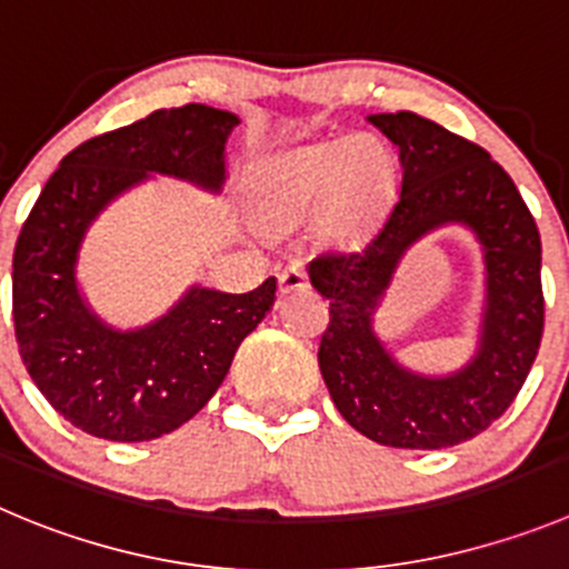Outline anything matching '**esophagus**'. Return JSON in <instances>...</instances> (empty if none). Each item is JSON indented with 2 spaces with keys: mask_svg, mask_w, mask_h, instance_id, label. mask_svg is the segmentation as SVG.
<instances>
[{
  "mask_svg": "<svg viewBox=\"0 0 569 569\" xmlns=\"http://www.w3.org/2000/svg\"><path fill=\"white\" fill-rule=\"evenodd\" d=\"M278 283H280V295H291V291H300L309 286V278L302 272L300 267H286L283 272L278 274Z\"/></svg>",
  "mask_w": 569,
  "mask_h": 569,
  "instance_id": "34e87169",
  "label": "esophagus"
}]
</instances>
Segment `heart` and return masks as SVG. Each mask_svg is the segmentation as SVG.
Listing matches in <instances>:
<instances>
[{
  "instance_id": "heart-1",
  "label": "heart",
  "mask_w": 569,
  "mask_h": 569,
  "mask_svg": "<svg viewBox=\"0 0 569 569\" xmlns=\"http://www.w3.org/2000/svg\"><path fill=\"white\" fill-rule=\"evenodd\" d=\"M392 182L390 148L376 137H357L295 148L263 162L249 188V204L263 230H295L322 209V227L342 236L373 219Z\"/></svg>"
}]
</instances>
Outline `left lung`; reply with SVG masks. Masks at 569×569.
I'll return each mask as SVG.
<instances>
[{"label":"left lung","mask_w":569,"mask_h":569,"mask_svg":"<svg viewBox=\"0 0 569 569\" xmlns=\"http://www.w3.org/2000/svg\"><path fill=\"white\" fill-rule=\"evenodd\" d=\"M368 120L398 146L401 188L362 249L309 263L311 286L331 302L317 359L339 416L365 438L396 449H446L480 435L511 407L539 353V230L486 148L416 111ZM443 223L469 226L481 241L487 306L470 365L449 377H423L389 357L372 315L400 254Z\"/></svg>","instance_id":"left-lung-1"}]
</instances>
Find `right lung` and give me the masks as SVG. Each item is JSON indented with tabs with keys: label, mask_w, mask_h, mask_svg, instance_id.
<instances>
[{
	"label": "right lung",
	"mask_w": 569,
	"mask_h": 569,
	"mask_svg": "<svg viewBox=\"0 0 569 569\" xmlns=\"http://www.w3.org/2000/svg\"><path fill=\"white\" fill-rule=\"evenodd\" d=\"M236 126L232 111L188 103L92 137L61 159L21 227L13 252L21 362L52 410L87 435L137 443L182 427L274 306V278L247 295L193 286L151 326L117 331L78 289V252L100 210L148 173L219 193Z\"/></svg>",
	"instance_id": "add662e5"
}]
</instances>
